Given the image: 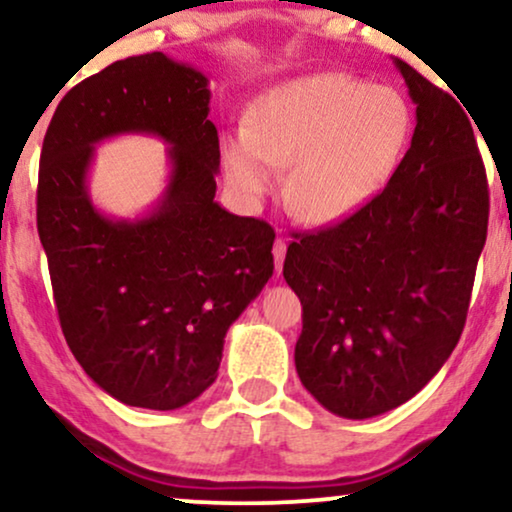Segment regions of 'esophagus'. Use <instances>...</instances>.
<instances>
[{"mask_svg": "<svg viewBox=\"0 0 512 512\" xmlns=\"http://www.w3.org/2000/svg\"><path fill=\"white\" fill-rule=\"evenodd\" d=\"M286 250H288V241L286 238L278 236L274 241V260H276V271H281L283 260H286Z\"/></svg>", "mask_w": 512, "mask_h": 512, "instance_id": "obj_1", "label": "esophagus"}]
</instances>
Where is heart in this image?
<instances>
[{"label": "heart", "mask_w": 512, "mask_h": 512, "mask_svg": "<svg viewBox=\"0 0 512 512\" xmlns=\"http://www.w3.org/2000/svg\"><path fill=\"white\" fill-rule=\"evenodd\" d=\"M411 108L394 87L345 73L283 82L260 96L250 127L226 134L222 165L238 196L260 200L290 165L286 205L307 224L354 215L387 184L411 137Z\"/></svg>", "instance_id": "b5f03b06"}]
</instances>
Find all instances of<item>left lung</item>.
<instances>
[{"instance_id":"left-lung-1","label":"left lung","mask_w":512,"mask_h":512,"mask_svg":"<svg viewBox=\"0 0 512 512\" xmlns=\"http://www.w3.org/2000/svg\"><path fill=\"white\" fill-rule=\"evenodd\" d=\"M411 148L378 196L295 234L283 276L302 302L295 368L323 409L373 418L430 383L461 338L489 224L470 118L409 63Z\"/></svg>"}]
</instances>
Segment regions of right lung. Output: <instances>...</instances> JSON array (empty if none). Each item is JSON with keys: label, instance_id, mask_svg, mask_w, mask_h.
I'll return each instance as SVG.
<instances>
[{"label": "right lung", "instance_id": "right-lung-1", "mask_svg": "<svg viewBox=\"0 0 512 512\" xmlns=\"http://www.w3.org/2000/svg\"><path fill=\"white\" fill-rule=\"evenodd\" d=\"M208 113V77L153 51L75 84L44 134L37 231L58 321L84 373L127 406L172 411L208 390L226 331L274 274V229L215 200ZM129 131L173 146L164 198L134 223L86 193L93 144Z\"/></svg>", "mask_w": 512, "mask_h": 512}]
</instances>
